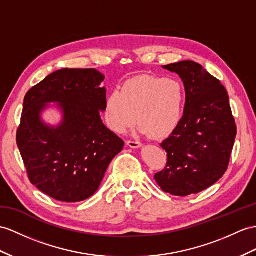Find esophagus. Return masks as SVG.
<instances>
[{"mask_svg": "<svg viewBox=\"0 0 256 256\" xmlns=\"http://www.w3.org/2000/svg\"><path fill=\"white\" fill-rule=\"evenodd\" d=\"M126 144H127L128 146H130V148H139L142 146L140 142L134 141V140H128V141L126 142Z\"/></svg>", "mask_w": 256, "mask_h": 256, "instance_id": "1", "label": "esophagus"}]
</instances>
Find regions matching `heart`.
Returning a JSON list of instances; mask_svg holds the SVG:
<instances>
[{
    "instance_id": "obj_1",
    "label": "heart",
    "mask_w": 256,
    "mask_h": 256,
    "mask_svg": "<svg viewBox=\"0 0 256 256\" xmlns=\"http://www.w3.org/2000/svg\"><path fill=\"white\" fill-rule=\"evenodd\" d=\"M186 108V92L174 78L142 74L110 92L104 101V122L116 134L126 132L136 122L139 132L164 138L182 122Z\"/></svg>"
}]
</instances>
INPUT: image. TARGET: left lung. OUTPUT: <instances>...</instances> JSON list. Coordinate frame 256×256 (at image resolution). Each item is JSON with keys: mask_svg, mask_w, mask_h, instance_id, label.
<instances>
[{"mask_svg": "<svg viewBox=\"0 0 256 256\" xmlns=\"http://www.w3.org/2000/svg\"><path fill=\"white\" fill-rule=\"evenodd\" d=\"M163 68L182 79L186 108L177 129L160 143L167 164L154 178L164 192L186 196L208 189L226 172L236 126L225 86L200 64L182 60Z\"/></svg>", "mask_w": 256, "mask_h": 256, "instance_id": "obj_1", "label": "left lung"}]
</instances>
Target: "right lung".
<instances>
[{
	"label": "right lung",
	"mask_w": 256,
	"mask_h": 256,
	"mask_svg": "<svg viewBox=\"0 0 256 256\" xmlns=\"http://www.w3.org/2000/svg\"><path fill=\"white\" fill-rule=\"evenodd\" d=\"M94 68H64L32 86L24 100L16 141L30 182L60 202H80L94 194L124 141L105 127L106 90ZM58 102V128L40 120L48 102Z\"/></svg>",
	"instance_id": "add662e5"
}]
</instances>
